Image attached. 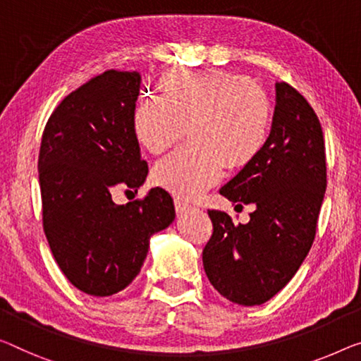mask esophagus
<instances>
[{
	"instance_id": "esophagus-1",
	"label": "esophagus",
	"mask_w": 361,
	"mask_h": 361,
	"mask_svg": "<svg viewBox=\"0 0 361 361\" xmlns=\"http://www.w3.org/2000/svg\"><path fill=\"white\" fill-rule=\"evenodd\" d=\"M175 209H176V214H186L191 211V206L185 201H181V199H175Z\"/></svg>"
}]
</instances>
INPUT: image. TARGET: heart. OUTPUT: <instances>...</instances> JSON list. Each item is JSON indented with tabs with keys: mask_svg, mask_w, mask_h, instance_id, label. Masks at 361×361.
<instances>
[{
	"mask_svg": "<svg viewBox=\"0 0 361 361\" xmlns=\"http://www.w3.org/2000/svg\"><path fill=\"white\" fill-rule=\"evenodd\" d=\"M160 99H144L133 113L137 142L152 154L190 131V146L154 165V183L181 199L214 186L225 166H250L264 152L272 106L264 90L241 74L219 69H175L159 82Z\"/></svg>",
	"mask_w": 361,
	"mask_h": 361,
	"instance_id": "b5f03b06",
	"label": "heart"
}]
</instances>
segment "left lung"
<instances>
[{
	"instance_id": "left-lung-1",
	"label": "left lung",
	"mask_w": 361,
	"mask_h": 361,
	"mask_svg": "<svg viewBox=\"0 0 361 361\" xmlns=\"http://www.w3.org/2000/svg\"><path fill=\"white\" fill-rule=\"evenodd\" d=\"M324 192L321 123L298 90L277 82L264 152L220 190L228 201L255 206L250 222L233 224L227 212L209 211L214 232L202 264L214 288L243 306L281 292L311 250Z\"/></svg>"
}]
</instances>
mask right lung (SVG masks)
Segmentation results:
<instances>
[{
	"label": "right lung",
	"instance_id": "obj_1",
	"mask_svg": "<svg viewBox=\"0 0 361 361\" xmlns=\"http://www.w3.org/2000/svg\"><path fill=\"white\" fill-rule=\"evenodd\" d=\"M137 71H105L64 97L39 154L43 230L68 281L92 297L121 292L141 272L150 236L175 220L173 199L152 188L118 206L111 190H136L149 166L133 131Z\"/></svg>",
	"mask_w": 361,
	"mask_h": 361
}]
</instances>
